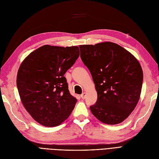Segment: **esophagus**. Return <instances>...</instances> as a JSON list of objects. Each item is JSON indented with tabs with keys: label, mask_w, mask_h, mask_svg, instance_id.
<instances>
[{
	"label": "esophagus",
	"mask_w": 159,
	"mask_h": 159,
	"mask_svg": "<svg viewBox=\"0 0 159 159\" xmlns=\"http://www.w3.org/2000/svg\"><path fill=\"white\" fill-rule=\"evenodd\" d=\"M80 97L81 98V99H85V97H86V93H85V92H84V93L80 96Z\"/></svg>",
	"instance_id": "34e87169"
}]
</instances>
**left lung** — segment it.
Returning <instances> with one entry per match:
<instances>
[{
	"mask_svg": "<svg viewBox=\"0 0 159 159\" xmlns=\"http://www.w3.org/2000/svg\"><path fill=\"white\" fill-rule=\"evenodd\" d=\"M79 48L98 93L96 104L89 107L92 113L104 124L121 123L140 99L143 81L140 64L129 51L112 42Z\"/></svg>",
	"mask_w": 159,
	"mask_h": 159,
	"instance_id": "1",
	"label": "left lung"
}]
</instances>
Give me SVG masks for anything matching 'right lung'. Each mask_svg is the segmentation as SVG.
I'll list each match as a JSON object with an SVG mask.
<instances>
[{
    "label": "right lung",
    "instance_id": "obj_1",
    "mask_svg": "<svg viewBox=\"0 0 159 159\" xmlns=\"http://www.w3.org/2000/svg\"><path fill=\"white\" fill-rule=\"evenodd\" d=\"M78 46L45 45L20 64L16 85L25 108L44 126H59L70 116L77 102L64 75L79 57Z\"/></svg>",
    "mask_w": 159,
    "mask_h": 159
}]
</instances>
